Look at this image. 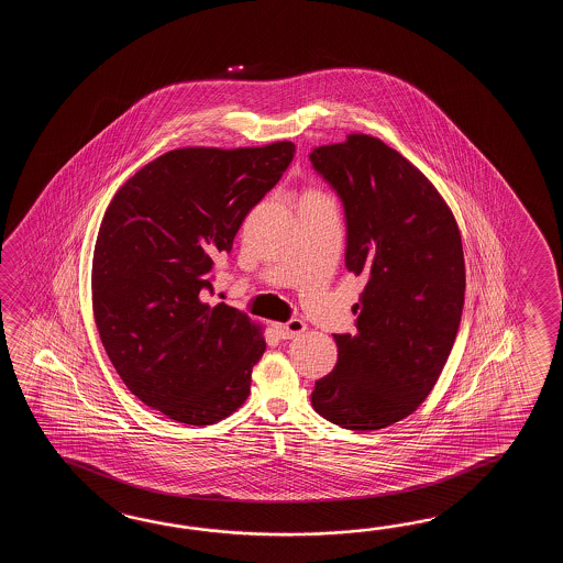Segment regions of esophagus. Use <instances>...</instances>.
<instances>
[{
	"label": "esophagus",
	"mask_w": 563,
	"mask_h": 563,
	"mask_svg": "<svg viewBox=\"0 0 563 563\" xmlns=\"http://www.w3.org/2000/svg\"><path fill=\"white\" fill-rule=\"evenodd\" d=\"M276 330L277 335H279L282 340H291V338H296V335L301 334V332L306 330V323L298 320V318H294V320H289V322L277 323Z\"/></svg>",
	"instance_id": "1"
}]
</instances>
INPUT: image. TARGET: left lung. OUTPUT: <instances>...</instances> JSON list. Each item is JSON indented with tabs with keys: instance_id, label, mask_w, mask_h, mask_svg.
Wrapping results in <instances>:
<instances>
[{
	"instance_id": "8db88e82",
	"label": "left lung",
	"mask_w": 563,
	"mask_h": 563,
	"mask_svg": "<svg viewBox=\"0 0 563 563\" xmlns=\"http://www.w3.org/2000/svg\"><path fill=\"white\" fill-rule=\"evenodd\" d=\"M311 168L340 197L346 267L368 277L356 332L335 334L338 362L311 407L350 431H378L429 396L455 344L465 260L455 217L419 168L368 134L318 146Z\"/></svg>"
}]
</instances>
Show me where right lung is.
Returning a JSON list of instances; mask_svg holds the SVG:
<instances>
[{
    "label": "right lung",
    "instance_id": "obj_1",
    "mask_svg": "<svg viewBox=\"0 0 563 563\" xmlns=\"http://www.w3.org/2000/svg\"><path fill=\"white\" fill-rule=\"evenodd\" d=\"M294 143L177 148L120 187L96 240L92 306L102 346L146 407L185 424H213L243 405L262 330L211 306L217 253L276 187Z\"/></svg>",
    "mask_w": 563,
    "mask_h": 563
}]
</instances>
